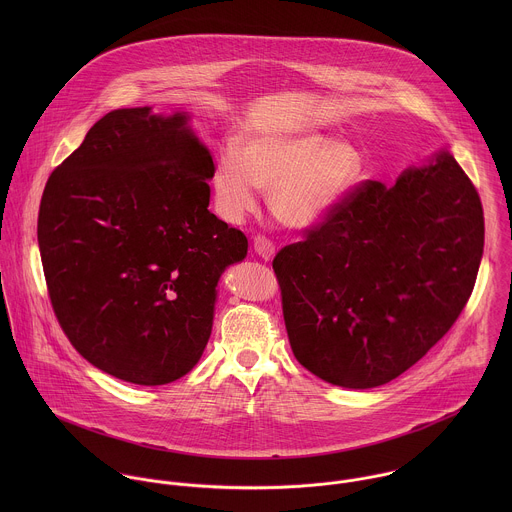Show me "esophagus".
Instances as JSON below:
<instances>
[{
    "label": "esophagus",
    "instance_id": "esophagus-1",
    "mask_svg": "<svg viewBox=\"0 0 512 512\" xmlns=\"http://www.w3.org/2000/svg\"><path fill=\"white\" fill-rule=\"evenodd\" d=\"M254 250H256V254H258L260 258H264V260H272L274 254H276L274 242H272L270 238H266V236H260V234L254 238Z\"/></svg>",
    "mask_w": 512,
    "mask_h": 512
}]
</instances>
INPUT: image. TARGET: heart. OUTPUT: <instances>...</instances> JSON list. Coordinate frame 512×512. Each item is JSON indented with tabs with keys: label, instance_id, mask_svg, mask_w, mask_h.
Listing matches in <instances>:
<instances>
[{
	"label": "heart",
	"instance_id": "1",
	"mask_svg": "<svg viewBox=\"0 0 512 512\" xmlns=\"http://www.w3.org/2000/svg\"><path fill=\"white\" fill-rule=\"evenodd\" d=\"M363 171L359 147L331 140L319 132L268 134L236 151L220 153L213 189L226 219H240L256 209V189L270 193L276 219L305 228L325 219L347 195Z\"/></svg>",
	"mask_w": 512,
	"mask_h": 512
}]
</instances>
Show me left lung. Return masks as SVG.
I'll use <instances>...</instances> for the list:
<instances>
[{"mask_svg":"<svg viewBox=\"0 0 512 512\" xmlns=\"http://www.w3.org/2000/svg\"><path fill=\"white\" fill-rule=\"evenodd\" d=\"M272 266L299 365L365 390L416 365L473 292L485 242L477 189L447 151L394 185L365 181Z\"/></svg>","mask_w":512,"mask_h":512,"instance_id":"obj_1","label":"left lung"}]
</instances>
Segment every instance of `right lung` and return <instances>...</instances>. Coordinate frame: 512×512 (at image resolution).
Segmentation results:
<instances>
[{
	"instance_id": "obj_1",
	"label": "right lung",
	"mask_w": 512,
	"mask_h": 512,
	"mask_svg": "<svg viewBox=\"0 0 512 512\" xmlns=\"http://www.w3.org/2000/svg\"><path fill=\"white\" fill-rule=\"evenodd\" d=\"M189 116L108 112L51 173L37 220L55 315L90 365L159 386L199 363L222 272L248 240L209 211L211 151Z\"/></svg>"
}]
</instances>
